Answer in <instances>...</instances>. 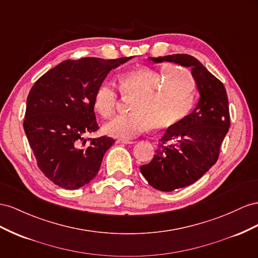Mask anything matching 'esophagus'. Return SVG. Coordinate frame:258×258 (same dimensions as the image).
Wrapping results in <instances>:
<instances>
[{
	"label": "esophagus",
	"mask_w": 258,
	"mask_h": 258,
	"mask_svg": "<svg viewBox=\"0 0 258 258\" xmlns=\"http://www.w3.org/2000/svg\"><path fill=\"white\" fill-rule=\"evenodd\" d=\"M134 142L132 141H125V139H116V144H123V145H131Z\"/></svg>",
	"instance_id": "obj_1"
}]
</instances>
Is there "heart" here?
Returning <instances> with one entry per match:
<instances>
[{
	"label": "heart",
	"mask_w": 258,
	"mask_h": 258,
	"mask_svg": "<svg viewBox=\"0 0 258 258\" xmlns=\"http://www.w3.org/2000/svg\"><path fill=\"white\" fill-rule=\"evenodd\" d=\"M123 96L135 97L133 112L119 115L105 124L104 132L111 137L132 139L153 125L156 130L175 126L190 112L195 102L196 82L187 70L174 64L161 68H136L124 72L119 79ZM117 93L113 82L104 80L95 90L93 105L104 117L111 116L116 107Z\"/></svg>",
	"instance_id": "1"
}]
</instances>
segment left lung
I'll list each match as a JSON object with an SVG mask.
<instances>
[{
	"label": "left lung",
	"instance_id": "1",
	"mask_svg": "<svg viewBox=\"0 0 258 258\" xmlns=\"http://www.w3.org/2000/svg\"><path fill=\"white\" fill-rule=\"evenodd\" d=\"M149 59L191 68L200 94L194 111L167 128L150 163L141 166L150 186L173 191L196 182L216 163L230 126L228 97L224 84L192 56L175 54Z\"/></svg>",
	"mask_w": 258,
	"mask_h": 258
}]
</instances>
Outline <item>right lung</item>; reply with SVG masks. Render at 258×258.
Instances as JSON below:
<instances>
[{"label":"right lung","mask_w":258,"mask_h":258,"mask_svg":"<svg viewBox=\"0 0 258 258\" xmlns=\"http://www.w3.org/2000/svg\"><path fill=\"white\" fill-rule=\"evenodd\" d=\"M128 59L64 60L32 86L27 98L25 133L40 170L55 185L75 190L97 175L114 139L102 136L86 144L84 135L98 130L93 96L108 73Z\"/></svg>","instance_id":"1"}]
</instances>
